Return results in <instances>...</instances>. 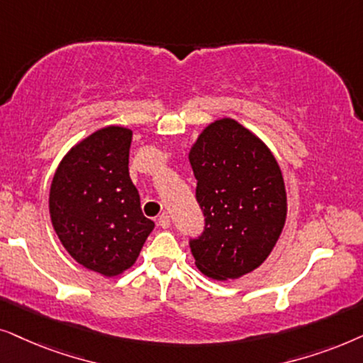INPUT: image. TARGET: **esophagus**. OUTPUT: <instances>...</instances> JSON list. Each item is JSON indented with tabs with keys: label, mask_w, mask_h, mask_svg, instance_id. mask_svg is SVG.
<instances>
[{
	"label": "esophagus",
	"mask_w": 363,
	"mask_h": 363,
	"mask_svg": "<svg viewBox=\"0 0 363 363\" xmlns=\"http://www.w3.org/2000/svg\"><path fill=\"white\" fill-rule=\"evenodd\" d=\"M157 224L161 225L162 229H167V227H171V217H169V214H166V212H162V214L159 216Z\"/></svg>",
	"instance_id": "34e87169"
}]
</instances>
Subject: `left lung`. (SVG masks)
Segmentation results:
<instances>
[{"label":"left lung","instance_id":"left-lung-1","mask_svg":"<svg viewBox=\"0 0 363 363\" xmlns=\"http://www.w3.org/2000/svg\"><path fill=\"white\" fill-rule=\"evenodd\" d=\"M204 230L189 240L197 269L239 279L267 259L286 224L282 172L269 147L234 119L202 131L189 152Z\"/></svg>","mask_w":363,"mask_h":363}]
</instances>
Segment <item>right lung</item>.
Returning <instances> with one entry per match:
<instances>
[{"label": "right lung", "instance_id": "obj_1", "mask_svg": "<svg viewBox=\"0 0 363 363\" xmlns=\"http://www.w3.org/2000/svg\"><path fill=\"white\" fill-rule=\"evenodd\" d=\"M131 141V129H99L66 154L51 184L50 214L61 244L106 277L131 267L154 229L129 177Z\"/></svg>", "mask_w": 363, "mask_h": 363}]
</instances>
